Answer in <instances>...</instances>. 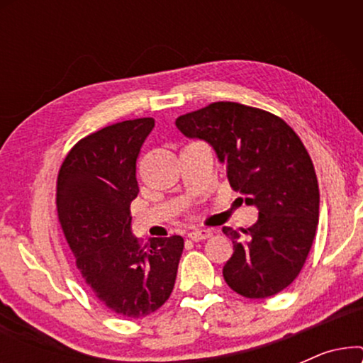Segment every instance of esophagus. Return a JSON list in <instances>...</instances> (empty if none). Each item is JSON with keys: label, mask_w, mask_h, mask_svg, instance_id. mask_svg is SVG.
<instances>
[{"label": "esophagus", "mask_w": 363, "mask_h": 363, "mask_svg": "<svg viewBox=\"0 0 363 363\" xmlns=\"http://www.w3.org/2000/svg\"><path fill=\"white\" fill-rule=\"evenodd\" d=\"M210 236H211L210 230H196V231L188 233V238H190L191 241H205Z\"/></svg>", "instance_id": "1"}]
</instances>
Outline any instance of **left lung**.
I'll return each mask as SVG.
<instances>
[{"mask_svg": "<svg viewBox=\"0 0 363 363\" xmlns=\"http://www.w3.org/2000/svg\"><path fill=\"white\" fill-rule=\"evenodd\" d=\"M188 138L213 147L233 190L257 208L247 230L225 226L233 256L226 284L247 299H266L299 276L319 223V185L304 143L274 113L238 102H213L177 118Z\"/></svg>", "mask_w": 363, "mask_h": 363, "instance_id": "left-lung-1", "label": "left lung"}]
</instances>
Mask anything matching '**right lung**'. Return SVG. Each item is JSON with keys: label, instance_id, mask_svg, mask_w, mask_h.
I'll return each instance as SVG.
<instances>
[{"label": "right lung", "instance_id": "1", "mask_svg": "<svg viewBox=\"0 0 363 363\" xmlns=\"http://www.w3.org/2000/svg\"><path fill=\"white\" fill-rule=\"evenodd\" d=\"M153 127L143 117L84 137L57 175L59 223L82 279L101 304L130 319L165 304L183 251L182 236L153 238L142 247L132 235L137 158Z\"/></svg>", "mask_w": 363, "mask_h": 363}]
</instances>
